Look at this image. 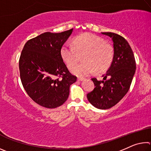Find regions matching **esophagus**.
Segmentation results:
<instances>
[{
    "mask_svg": "<svg viewBox=\"0 0 151 151\" xmlns=\"http://www.w3.org/2000/svg\"><path fill=\"white\" fill-rule=\"evenodd\" d=\"M77 79H78V81H83L84 80L83 78H78Z\"/></svg>",
    "mask_w": 151,
    "mask_h": 151,
    "instance_id": "obj_1",
    "label": "esophagus"
}]
</instances>
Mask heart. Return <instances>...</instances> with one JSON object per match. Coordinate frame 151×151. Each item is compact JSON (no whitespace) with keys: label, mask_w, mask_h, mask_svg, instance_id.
Instances as JSON below:
<instances>
[{"label":"heart","mask_w":151,"mask_h":151,"mask_svg":"<svg viewBox=\"0 0 151 151\" xmlns=\"http://www.w3.org/2000/svg\"><path fill=\"white\" fill-rule=\"evenodd\" d=\"M86 54L84 63L74 66L73 74L78 76H85L93 73H102L111 65L114 58V49L111 45L96 36L86 33L78 36L73 45H64L60 50L63 59L69 68H72Z\"/></svg>","instance_id":"heart-1"}]
</instances>
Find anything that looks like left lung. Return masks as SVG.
<instances>
[{"instance_id":"8db88e82","label":"left lung","mask_w":151,"mask_h":151,"mask_svg":"<svg viewBox=\"0 0 151 151\" xmlns=\"http://www.w3.org/2000/svg\"><path fill=\"white\" fill-rule=\"evenodd\" d=\"M113 42L114 58L103 81L93 78L95 88L87 94L92 105L99 109H109L125 96L131 86L136 69L133 52L128 42L113 32H101Z\"/></svg>"}]
</instances>
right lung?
Segmentation results:
<instances>
[{"label":"right lung","instance_id":"add662e5","mask_svg":"<svg viewBox=\"0 0 151 151\" xmlns=\"http://www.w3.org/2000/svg\"><path fill=\"white\" fill-rule=\"evenodd\" d=\"M73 32H44L28 40L19 59L22 86L32 100L48 109L62 105L76 76L68 70L60 50Z\"/></svg>","mask_w":151,"mask_h":151}]
</instances>
